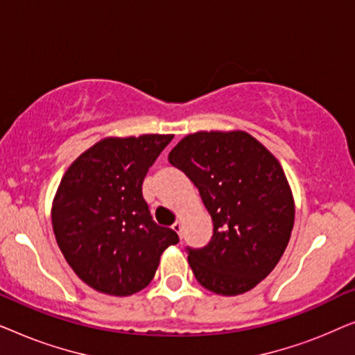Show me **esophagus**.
<instances>
[{
  "mask_svg": "<svg viewBox=\"0 0 355 355\" xmlns=\"http://www.w3.org/2000/svg\"><path fill=\"white\" fill-rule=\"evenodd\" d=\"M171 227H173V231L176 232V234H178L179 237H181V232H182V225H181V221H176Z\"/></svg>",
  "mask_w": 355,
  "mask_h": 355,
  "instance_id": "obj_1",
  "label": "esophagus"
}]
</instances>
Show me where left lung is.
Returning a JSON list of instances; mask_svg holds the SVG:
<instances>
[{
    "label": "left lung",
    "mask_w": 355,
    "mask_h": 355,
    "mask_svg": "<svg viewBox=\"0 0 355 355\" xmlns=\"http://www.w3.org/2000/svg\"><path fill=\"white\" fill-rule=\"evenodd\" d=\"M200 192L213 221L202 249H189L198 283L239 295L268 276L288 247L294 197L278 159L245 130H198L168 155Z\"/></svg>",
    "instance_id": "8db88e82"
}]
</instances>
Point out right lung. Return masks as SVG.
<instances>
[{"mask_svg":"<svg viewBox=\"0 0 355 355\" xmlns=\"http://www.w3.org/2000/svg\"><path fill=\"white\" fill-rule=\"evenodd\" d=\"M173 137L101 139L62 176L51 205L53 231L66 261L92 289L116 297L139 293L163 252L179 242L152 220L142 197L148 168Z\"/></svg>","mask_w":355,"mask_h":355,"instance_id":"1","label":"right lung"}]
</instances>
